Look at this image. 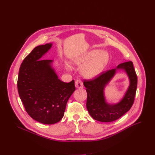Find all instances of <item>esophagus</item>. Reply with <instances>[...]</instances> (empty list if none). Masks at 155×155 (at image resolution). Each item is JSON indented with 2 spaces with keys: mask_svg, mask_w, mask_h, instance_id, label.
Listing matches in <instances>:
<instances>
[{
  "mask_svg": "<svg viewBox=\"0 0 155 155\" xmlns=\"http://www.w3.org/2000/svg\"><path fill=\"white\" fill-rule=\"evenodd\" d=\"M75 87L77 88H82L84 87V85H83V83L82 81L78 80H77L75 81Z\"/></svg>",
  "mask_w": 155,
  "mask_h": 155,
  "instance_id": "1",
  "label": "esophagus"
}]
</instances>
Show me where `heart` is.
<instances>
[{
  "label": "heart",
  "mask_w": 155,
  "mask_h": 155,
  "mask_svg": "<svg viewBox=\"0 0 155 155\" xmlns=\"http://www.w3.org/2000/svg\"><path fill=\"white\" fill-rule=\"evenodd\" d=\"M109 61V55L105 51L98 50L89 51L73 60L75 66L83 68L81 74L86 78L92 79L99 76L103 71ZM66 68L69 69L68 65Z\"/></svg>",
  "instance_id": "b5f03b06"
}]
</instances>
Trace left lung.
Instances as JSON below:
<instances>
[{
    "instance_id": "8db88e82",
    "label": "left lung",
    "mask_w": 155,
    "mask_h": 155,
    "mask_svg": "<svg viewBox=\"0 0 155 155\" xmlns=\"http://www.w3.org/2000/svg\"><path fill=\"white\" fill-rule=\"evenodd\" d=\"M119 70L127 73L130 85L123 98L118 103H109L104 96V88ZM137 83V75L132 61L120 63L116 68L103 73L94 80H85L84 85L87 93L86 106L91 117L96 120L109 123L123 116L133 104Z\"/></svg>"
}]
</instances>
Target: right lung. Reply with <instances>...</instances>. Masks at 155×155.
Instances as JSON below:
<instances>
[{
    "label": "right lung",
    "instance_id": "obj_1",
    "mask_svg": "<svg viewBox=\"0 0 155 155\" xmlns=\"http://www.w3.org/2000/svg\"><path fill=\"white\" fill-rule=\"evenodd\" d=\"M53 43L35 47L19 68L18 90L28 114L45 124H53L63 117L67 103L75 91L74 80L65 83L59 78L53 61L42 60Z\"/></svg>",
    "mask_w": 155,
    "mask_h": 155
}]
</instances>
